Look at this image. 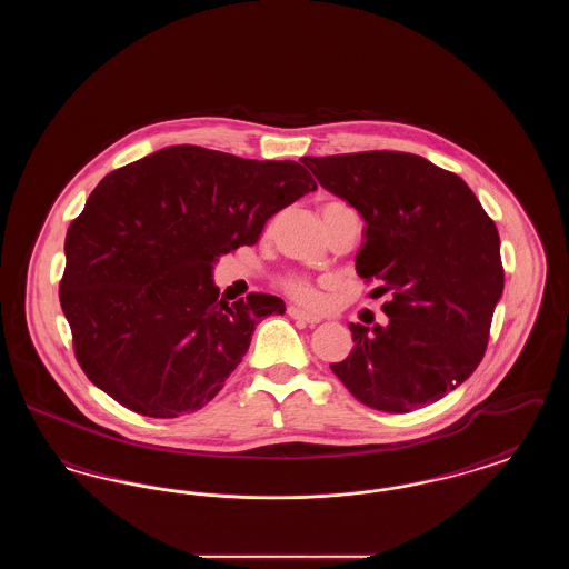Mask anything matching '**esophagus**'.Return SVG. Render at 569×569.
Masks as SVG:
<instances>
[{"mask_svg":"<svg viewBox=\"0 0 569 569\" xmlns=\"http://www.w3.org/2000/svg\"><path fill=\"white\" fill-rule=\"evenodd\" d=\"M288 316H290V318H295V320L305 322V325H320V318H318V316H313V313H307V311H300L298 307H288Z\"/></svg>","mask_w":569,"mask_h":569,"instance_id":"obj_1","label":"esophagus"}]
</instances>
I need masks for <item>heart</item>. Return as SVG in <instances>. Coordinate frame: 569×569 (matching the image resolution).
Returning <instances> with one entry per match:
<instances>
[{
    "label": "heart",
    "instance_id": "heart-1",
    "mask_svg": "<svg viewBox=\"0 0 569 569\" xmlns=\"http://www.w3.org/2000/svg\"><path fill=\"white\" fill-rule=\"evenodd\" d=\"M339 209H346V204L341 202H326L322 207V217L330 216L332 211H339ZM281 290L292 298L298 305L302 307H309V309H316L322 305V290L316 281H311L309 277L305 274H290L281 281Z\"/></svg>",
    "mask_w": 569,
    "mask_h": 569
}]
</instances>
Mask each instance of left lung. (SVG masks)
Here are the masks:
<instances>
[{
  "label": "left lung",
  "instance_id": "obj_1",
  "mask_svg": "<svg viewBox=\"0 0 569 569\" xmlns=\"http://www.w3.org/2000/svg\"><path fill=\"white\" fill-rule=\"evenodd\" d=\"M318 183L365 219L356 272L388 322L350 325L353 348L330 369L353 397L388 413L435 403L487 352L503 292L499 232L450 170L401 151L302 158Z\"/></svg>",
  "mask_w": 569,
  "mask_h": 569
}]
</instances>
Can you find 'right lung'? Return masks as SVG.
Returning <instances> with one entry per match:
<instances>
[{"instance_id":"right-lung-1","label":"right lung","mask_w":569,"mask_h":569,"mask_svg":"<svg viewBox=\"0 0 569 569\" xmlns=\"http://www.w3.org/2000/svg\"><path fill=\"white\" fill-rule=\"evenodd\" d=\"M318 190L297 162L174 144L112 170L66 234L59 302L84 376L119 406L177 418L207 406L239 367L262 292L217 300V256L256 244L264 223Z\"/></svg>"}]
</instances>
